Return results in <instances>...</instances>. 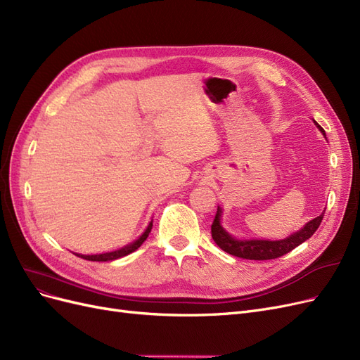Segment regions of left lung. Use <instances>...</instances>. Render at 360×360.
Segmentation results:
<instances>
[{"instance_id":"obj_1","label":"left lung","mask_w":360,"mask_h":360,"mask_svg":"<svg viewBox=\"0 0 360 360\" xmlns=\"http://www.w3.org/2000/svg\"><path fill=\"white\" fill-rule=\"evenodd\" d=\"M314 125L319 128V131L323 134L326 139L325 131L321 128L316 120ZM325 212L316 219L307 221L305 225L289 237L283 240H257V238H237L229 233L221 225V216H223V208L217 205V213L214 217V221L212 225V235L214 243L220 247L223 252H226L232 256L243 257V259H250V260H268V259H276L283 255L292 252L295 247H298L308 238H311V235L317 231L320 226L321 220H323Z\"/></svg>"}]
</instances>
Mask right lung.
Segmentation results:
<instances>
[{"mask_svg": "<svg viewBox=\"0 0 360 360\" xmlns=\"http://www.w3.org/2000/svg\"><path fill=\"white\" fill-rule=\"evenodd\" d=\"M152 226H153V220L148 221L147 228L144 229V232L140 235V237H139L137 240L129 243V244H127V245L120 247V249H117V250L101 253V255H80V253H76V256H79V257H82V259H86V260H92V262H108V260H115V259L123 257V256H127V255H129V253H132V252H135V250L139 249V247H140V245L146 241V238L148 237V233H150Z\"/></svg>", "mask_w": 360, "mask_h": 360, "instance_id": "obj_1", "label": "right lung"}]
</instances>
